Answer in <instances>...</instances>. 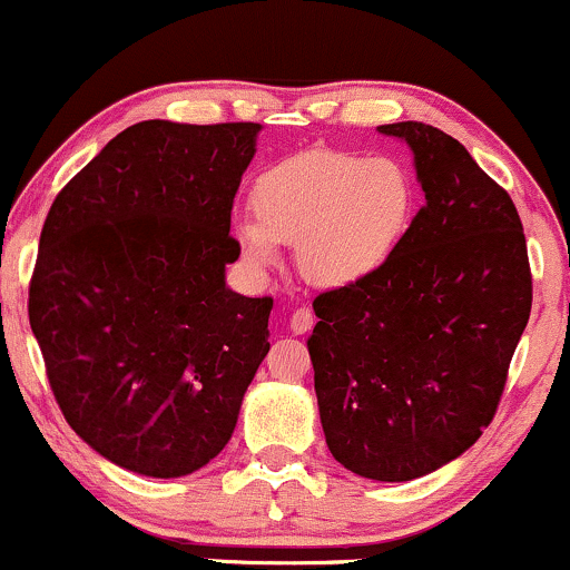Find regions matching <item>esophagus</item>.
I'll return each mask as SVG.
<instances>
[{
  "instance_id": "esophagus-1",
  "label": "esophagus",
  "mask_w": 570,
  "mask_h": 570,
  "mask_svg": "<svg viewBox=\"0 0 570 570\" xmlns=\"http://www.w3.org/2000/svg\"><path fill=\"white\" fill-rule=\"evenodd\" d=\"M313 322H316V318H313V313L307 311V307H297V311L292 313L289 326L294 335H305V332L313 330Z\"/></svg>"
}]
</instances>
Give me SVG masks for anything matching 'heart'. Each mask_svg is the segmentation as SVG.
Returning <instances> with one entry per match:
<instances>
[{"label": "heart", "mask_w": 570, "mask_h": 570, "mask_svg": "<svg viewBox=\"0 0 570 570\" xmlns=\"http://www.w3.org/2000/svg\"><path fill=\"white\" fill-rule=\"evenodd\" d=\"M415 189L391 158L311 149L259 174L254 219L235 222L248 263L273 265L294 244L299 276L318 289H351L381 273L407 235Z\"/></svg>", "instance_id": "heart-1"}]
</instances>
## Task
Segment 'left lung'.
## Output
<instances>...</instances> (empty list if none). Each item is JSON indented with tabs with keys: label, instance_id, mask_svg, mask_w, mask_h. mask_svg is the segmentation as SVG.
<instances>
[{
	"label": "left lung",
	"instance_id": "obj_1",
	"mask_svg": "<svg viewBox=\"0 0 570 570\" xmlns=\"http://www.w3.org/2000/svg\"><path fill=\"white\" fill-rule=\"evenodd\" d=\"M377 130L412 149L426 206L381 273L313 299L307 353L335 461L407 482L493 421L533 286L520 214L466 147L415 120Z\"/></svg>",
	"mask_w": 570,
	"mask_h": 570
}]
</instances>
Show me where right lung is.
Here are the masks:
<instances>
[{
    "instance_id": "1",
    "label": "right lung",
    "mask_w": 570,
    "mask_h": 570,
    "mask_svg": "<svg viewBox=\"0 0 570 570\" xmlns=\"http://www.w3.org/2000/svg\"><path fill=\"white\" fill-rule=\"evenodd\" d=\"M259 122L144 120L58 193L29 322L58 407L98 455L171 480L230 442L271 351V297L227 289Z\"/></svg>"
}]
</instances>
